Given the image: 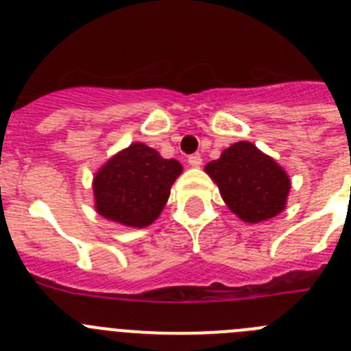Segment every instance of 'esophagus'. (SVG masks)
<instances>
[{"label":"esophagus","instance_id":"obj_1","mask_svg":"<svg viewBox=\"0 0 351 351\" xmlns=\"http://www.w3.org/2000/svg\"><path fill=\"white\" fill-rule=\"evenodd\" d=\"M188 163H190L191 167H200L202 165V156H200V154H191V156L188 158Z\"/></svg>","mask_w":351,"mask_h":351}]
</instances>
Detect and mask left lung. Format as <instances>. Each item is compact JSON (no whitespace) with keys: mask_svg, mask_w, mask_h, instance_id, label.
I'll return each mask as SVG.
<instances>
[{"mask_svg":"<svg viewBox=\"0 0 351 351\" xmlns=\"http://www.w3.org/2000/svg\"><path fill=\"white\" fill-rule=\"evenodd\" d=\"M228 209L246 223L274 218L287 206L290 178L251 142H237L206 165Z\"/></svg>","mask_w":351,"mask_h":351,"instance_id":"8db88e82","label":"left lung"}]
</instances>
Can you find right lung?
Returning a JSON list of instances; mask_svg holds the SVG:
<instances>
[{"label":"right lung","instance_id":"obj_1","mask_svg":"<svg viewBox=\"0 0 351 351\" xmlns=\"http://www.w3.org/2000/svg\"><path fill=\"white\" fill-rule=\"evenodd\" d=\"M181 172L178 160H165L153 147L135 142L96 172V210L110 221L144 228L161 214Z\"/></svg>","mask_w":351,"mask_h":351}]
</instances>
